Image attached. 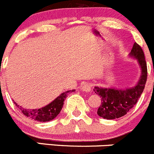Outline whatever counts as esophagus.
I'll return each instance as SVG.
<instances>
[{
    "mask_svg": "<svg viewBox=\"0 0 154 154\" xmlns=\"http://www.w3.org/2000/svg\"><path fill=\"white\" fill-rule=\"evenodd\" d=\"M81 88L82 90L84 91L90 92L91 90V85L90 83H85V84L82 85Z\"/></svg>",
    "mask_w": 154,
    "mask_h": 154,
    "instance_id": "1",
    "label": "esophagus"
}]
</instances>
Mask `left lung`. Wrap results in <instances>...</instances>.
<instances>
[{"label": "left lung", "mask_w": 154, "mask_h": 154, "mask_svg": "<svg viewBox=\"0 0 154 154\" xmlns=\"http://www.w3.org/2000/svg\"><path fill=\"white\" fill-rule=\"evenodd\" d=\"M137 60L140 68V76L137 84L125 89L96 86L94 91L101 97V104L97 109V115L106 119H114L125 116L136 104L145 87L147 77V63L140 46L134 43L129 54Z\"/></svg>", "instance_id": "8db88e82"}]
</instances>
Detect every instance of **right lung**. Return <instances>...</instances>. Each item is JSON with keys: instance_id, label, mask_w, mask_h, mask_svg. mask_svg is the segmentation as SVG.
Segmentation results:
<instances>
[{"instance_id": "right-lung-1", "label": "right lung", "mask_w": 154, "mask_h": 154, "mask_svg": "<svg viewBox=\"0 0 154 154\" xmlns=\"http://www.w3.org/2000/svg\"><path fill=\"white\" fill-rule=\"evenodd\" d=\"M74 91L75 90L66 91L61 94L56 99H54L49 104L42 108H39V109H25L21 106H19L14 100V103L26 116L33 120H35V121H38V122H49L51 120L54 119L55 117L57 116L58 114L60 112L63 106V101L65 98L66 97L68 93Z\"/></svg>"}]
</instances>
